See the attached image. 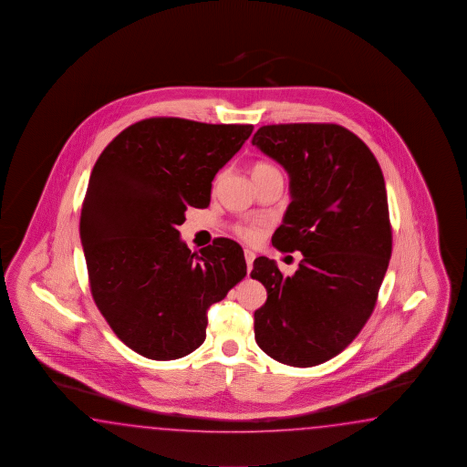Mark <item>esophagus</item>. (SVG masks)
I'll list each match as a JSON object with an SVG mask.
<instances>
[{
	"label": "esophagus",
	"instance_id": "1",
	"mask_svg": "<svg viewBox=\"0 0 467 467\" xmlns=\"http://www.w3.org/2000/svg\"><path fill=\"white\" fill-rule=\"evenodd\" d=\"M244 259H246V266H248V273L253 268V261H254V253L253 251H249V249H244Z\"/></svg>",
	"mask_w": 467,
	"mask_h": 467
}]
</instances>
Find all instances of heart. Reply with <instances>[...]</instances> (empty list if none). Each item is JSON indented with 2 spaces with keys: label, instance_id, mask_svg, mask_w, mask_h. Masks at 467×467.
<instances>
[{
  "label": "heart",
  "instance_id": "1",
  "mask_svg": "<svg viewBox=\"0 0 467 467\" xmlns=\"http://www.w3.org/2000/svg\"><path fill=\"white\" fill-rule=\"evenodd\" d=\"M268 172H280L275 166H271L268 162H256L253 166V176H259V174H268ZM239 238L244 239V241H254L258 239L259 233L258 229L253 228V226H241L236 229Z\"/></svg>",
  "mask_w": 467,
  "mask_h": 467
}]
</instances>
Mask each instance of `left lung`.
Instances as JSON below:
<instances>
[{"instance_id":"obj_1","label":"left lung","mask_w":467,"mask_h":467,"mask_svg":"<svg viewBox=\"0 0 467 467\" xmlns=\"http://www.w3.org/2000/svg\"><path fill=\"white\" fill-rule=\"evenodd\" d=\"M253 145L290 176V206L271 243L303 254L293 276H283L273 259H254L251 278L268 291L254 311V338L280 363L320 365L360 333L389 268L384 174L342 125H263Z\"/></svg>"}]
</instances>
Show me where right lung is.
Returning <instances> with one entry per match:
<instances>
[{
  "mask_svg": "<svg viewBox=\"0 0 467 467\" xmlns=\"http://www.w3.org/2000/svg\"><path fill=\"white\" fill-rule=\"evenodd\" d=\"M253 125L152 117L107 145L90 174L80 239L95 305L115 335L152 360H176L206 340L209 306L246 276L236 241L191 253L177 228L208 208L213 179Z\"/></svg>",
  "mask_w": 467,
  "mask_h": 467,
  "instance_id": "add662e5",
  "label": "right lung"
}]
</instances>
